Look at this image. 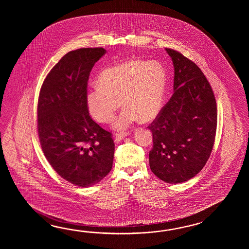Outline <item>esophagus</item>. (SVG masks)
Masks as SVG:
<instances>
[{
  "instance_id": "esophagus-1",
  "label": "esophagus",
  "mask_w": 249,
  "mask_h": 249,
  "mask_svg": "<svg viewBox=\"0 0 249 249\" xmlns=\"http://www.w3.org/2000/svg\"><path fill=\"white\" fill-rule=\"evenodd\" d=\"M127 135H129V132H117L115 136L117 141H121L124 138L126 137Z\"/></svg>"
}]
</instances>
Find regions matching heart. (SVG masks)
<instances>
[{
	"mask_svg": "<svg viewBox=\"0 0 249 249\" xmlns=\"http://www.w3.org/2000/svg\"><path fill=\"white\" fill-rule=\"evenodd\" d=\"M166 87V71L157 61L127 60L104 69L98 85L86 94L90 116L100 123L111 122L120 101L124 107L114 127L124 130L141 118L155 119L161 111Z\"/></svg>",
	"mask_w": 249,
	"mask_h": 249,
	"instance_id": "1",
	"label": "heart"
}]
</instances>
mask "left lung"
Wrapping results in <instances>:
<instances>
[{"label":"left lung","mask_w":249,"mask_h":249,"mask_svg":"<svg viewBox=\"0 0 249 249\" xmlns=\"http://www.w3.org/2000/svg\"><path fill=\"white\" fill-rule=\"evenodd\" d=\"M165 51L175 68V92L148 125L153 136L148 159L150 169L159 179L180 183L197 175L211 155L216 132V101L196 64L177 51Z\"/></svg>","instance_id":"1"}]
</instances>
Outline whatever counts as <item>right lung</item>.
Instances as JSON below:
<instances>
[{
	"label": "right lung",
	"instance_id": "1",
	"mask_svg": "<svg viewBox=\"0 0 249 249\" xmlns=\"http://www.w3.org/2000/svg\"><path fill=\"white\" fill-rule=\"evenodd\" d=\"M106 53L81 48L67 53L42 83L37 106L38 135L48 162L59 176L90 187L111 171V132L94 122L86 106L90 70Z\"/></svg>",
	"mask_w": 249,
	"mask_h": 249
}]
</instances>
